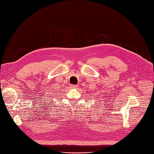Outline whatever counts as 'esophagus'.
<instances>
[{"instance_id": "34e87169", "label": "esophagus", "mask_w": 154, "mask_h": 154, "mask_svg": "<svg viewBox=\"0 0 154 154\" xmlns=\"http://www.w3.org/2000/svg\"><path fill=\"white\" fill-rule=\"evenodd\" d=\"M78 87L76 85H71V88H76Z\"/></svg>"}]
</instances>
